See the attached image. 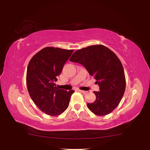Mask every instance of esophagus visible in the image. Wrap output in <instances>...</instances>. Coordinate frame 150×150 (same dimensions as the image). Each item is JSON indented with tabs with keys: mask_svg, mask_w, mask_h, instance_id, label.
<instances>
[{
	"mask_svg": "<svg viewBox=\"0 0 150 150\" xmlns=\"http://www.w3.org/2000/svg\"><path fill=\"white\" fill-rule=\"evenodd\" d=\"M77 91H79V92H81L82 93H86V91H82V90H80V89H77Z\"/></svg>",
	"mask_w": 150,
	"mask_h": 150,
	"instance_id": "obj_1",
	"label": "esophagus"
}]
</instances>
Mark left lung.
Returning <instances> with one entry per match:
<instances>
[{
    "label": "left lung",
    "mask_w": 150,
    "mask_h": 150,
    "mask_svg": "<svg viewBox=\"0 0 150 150\" xmlns=\"http://www.w3.org/2000/svg\"><path fill=\"white\" fill-rule=\"evenodd\" d=\"M83 65L95 77L100 91H94L96 100L87 107L95 115L105 116L118 106L126 88L122 63L112 51L103 45H94L79 50L69 59Z\"/></svg>",
    "instance_id": "1"
}]
</instances>
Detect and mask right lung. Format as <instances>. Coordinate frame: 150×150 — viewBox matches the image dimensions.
<instances>
[{"label":"right lung","instance_id":"obj_1","mask_svg":"<svg viewBox=\"0 0 150 150\" xmlns=\"http://www.w3.org/2000/svg\"><path fill=\"white\" fill-rule=\"evenodd\" d=\"M73 52L59 47H45L32 57L28 65L26 85L29 95L40 110L50 116L63 113L75 92L61 89L55 83Z\"/></svg>","mask_w":150,"mask_h":150}]
</instances>
